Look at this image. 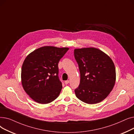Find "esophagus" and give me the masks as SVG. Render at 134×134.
Listing matches in <instances>:
<instances>
[{"label": "esophagus", "mask_w": 134, "mask_h": 134, "mask_svg": "<svg viewBox=\"0 0 134 134\" xmlns=\"http://www.w3.org/2000/svg\"><path fill=\"white\" fill-rule=\"evenodd\" d=\"M69 83V80H66V81H65V85H68Z\"/></svg>", "instance_id": "34e87169"}]
</instances>
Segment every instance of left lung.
<instances>
[{
  "instance_id": "8db88e82",
  "label": "left lung",
  "mask_w": 134,
  "mask_h": 134,
  "mask_svg": "<svg viewBox=\"0 0 134 134\" xmlns=\"http://www.w3.org/2000/svg\"><path fill=\"white\" fill-rule=\"evenodd\" d=\"M74 56L80 72V83L75 90L79 99L88 104L104 100L115 84L116 68L110 57L98 48H76Z\"/></svg>"
}]
</instances>
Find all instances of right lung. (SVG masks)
<instances>
[{"instance_id": "obj_1", "label": "right lung", "mask_w": 134, "mask_h": 134, "mask_svg": "<svg viewBox=\"0 0 134 134\" xmlns=\"http://www.w3.org/2000/svg\"><path fill=\"white\" fill-rule=\"evenodd\" d=\"M68 47L43 46L29 54L22 66L21 82L25 92L37 103H51L62 89L58 63Z\"/></svg>"}]
</instances>
